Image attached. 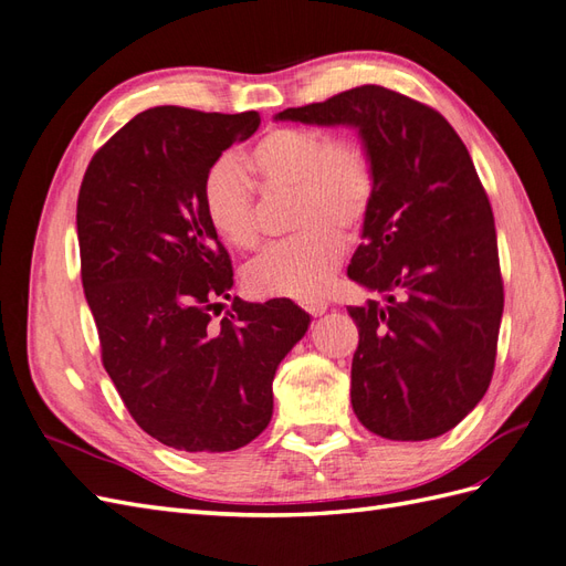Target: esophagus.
<instances>
[{
  "label": "esophagus",
  "instance_id": "1",
  "mask_svg": "<svg viewBox=\"0 0 566 566\" xmlns=\"http://www.w3.org/2000/svg\"><path fill=\"white\" fill-rule=\"evenodd\" d=\"M302 307H304V312H310L312 316H321V314H326L328 302L326 300H307V302H302Z\"/></svg>",
  "mask_w": 566,
  "mask_h": 566
}]
</instances>
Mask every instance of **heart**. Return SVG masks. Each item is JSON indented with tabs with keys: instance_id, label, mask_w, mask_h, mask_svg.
I'll list each match as a JSON object with an SVG mask.
<instances>
[{
	"instance_id": "b5f03b06",
	"label": "heart",
	"mask_w": 566,
	"mask_h": 566,
	"mask_svg": "<svg viewBox=\"0 0 566 566\" xmlns=\"http://www.w3.org/2000/svg\"><path fill=\"white\" fill-rule=\"evenodd\" d=\"M245 161L271 190H293L295 235L273 242L245 269L256 297L314 300L340 264L343 235H355L374 202V169L364 147L316 128L281 126L248 149ZM205 217L228 245L250 250L259 240L254 188L233 159L213 161L202 180Z\"/></svg>"
}]
</instances>
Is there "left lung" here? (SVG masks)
Returning a JSON list of instances; mask_svg holds the SVG:
<instances>
[{
  "label": "left lung",
  "instance_id": "obj_1",
  "mask_svg": "<svg viewBox=\"0 0 566 566\" xmlns=\"http://www.w3.org/2000/svg\"><path fill=\"white\" fill-rule=\"evenodd\" d=\"M276 120L355 128L371 159L374 202L347 276L384 302L347 307L359 328L357 419L388 440L448 433L491 386L505 307L493 209L469 149L431 106L380 85Z\"/></svg>",
  "mask_w": 566,
  "mask_h": 566
}]
</instances>
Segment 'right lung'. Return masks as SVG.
Wrapping results in <instances>:
<instances>
[{"label": "right lung", "mask_w": 566, "mask_h": 566, "mask_svg": "<svg viewBox=\"0 0 566 566\" xmlns=\"http://www.w3.org/2000/svg\"><path fill=\"white\" fill-rule=\"evenodd\" d=\"M256 112L155 106L97 149L78 192L81 276L102 364L137 426L182 452H231L273 415V376L310 328L290 300H231V256L202 209V180Z\"/></svg>", "instance_id": "obj_1"}]
</instances>
